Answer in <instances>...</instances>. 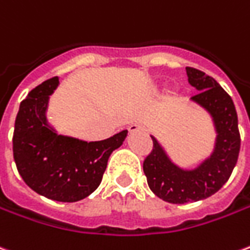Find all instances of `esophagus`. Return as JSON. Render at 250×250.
<instances>
[{
    "mask_svg": "<svg viewBox=\"0 0 250 250\" xmlns=\"http://www.w3.org/2000/svg\"><path fill=\"white\" fill-rule=\"evenodd\" d=\"M143 131H145V128L141 125H138V123H134V125H131L128 127V132L130 134H137V132H143Z\"/></svg>",
    "mask_w": 250,
    "mask_h": 250,
    "instance_id": "esophagus-1",
    "label": "esophagus"
}]
</instances>
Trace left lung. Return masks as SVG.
I'll return each mask as SVG.
<instances>
[{
  "instance_id": "8db88e82",
  "label": "left lung",
  "mask_w": 250,
  "mask_h": 250,
  "mask_svg": "<svg viewBox=\"0 0 250 250\" xmlns=\"http://www.w3.org/2000/svg\"><path fill=\"white\" fill-rule=\"evenodd\" d=\"M188 83L198 90L191 103L210 115L215 131L214 149L195 167H183L172 160L162 143L154 137L153 151L143 162L150 189L167 203L184 204L207 199L218 192L234 169L241 138L234 103L212 77L186 67Z\"/></svg>"
}]
</instances>
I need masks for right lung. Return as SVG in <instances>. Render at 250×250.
I'll return each mask as SVG.
<instances>
[{"label":"right lung","mask_w":250,"mask_h":250,"mask_svg":"<svg viewBox=\"0 0 250 250\" xmlns=\"http://www.w3.org/2000/svg\"><path fill=\"white\" fill-rule=\"evenodd\" d=\"M58 85L59 77L47 80L21 101L15 122L13 157L31 189L55 202L73 203L97 189L109 155L123 145L128 131L97 142L58 134L47 119L50 96Z\"/></svg>","instance_id":"right-lung-1"}]
</instances>
